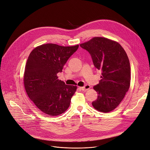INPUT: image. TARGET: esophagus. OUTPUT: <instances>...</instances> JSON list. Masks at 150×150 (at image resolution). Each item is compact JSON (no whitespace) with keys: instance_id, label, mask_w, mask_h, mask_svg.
Returning <instances> with one entry per match:
<instances>
[{"instance_id":"obj_1","label":"esophagus","mask_w":150,"mask_h":150,"mask_svg":"<svg viewBox=\"0 0 150 150\" xmlns=\"http://www.w3.org/2000/svg\"><path fill=\"white\" fill-rule=\"evenodd\" d=\"M90 88V86L89 85H86L83 87H81V89L83 91H86L88 90Z\"/></svg>"}]
</instances>
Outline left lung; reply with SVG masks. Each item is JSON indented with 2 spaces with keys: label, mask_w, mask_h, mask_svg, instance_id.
Instances as JSON below:
<instances>
[{
  "label": "left lung",
  "mask_w": 150,
  "mask_h": 150,
  "mask_svg": "<svg viewBox=\"0 0 150 150\" xmlns=\"http://www.w3.org/2000/svg\"><path fill=\"white\" fill-rule=\"evenodd\" d=\"M80 46L89 53L94 67L101 71L99 83L93 87L98 97L92 105L98 111L110 112L119 105L130 87L128 57L120 44L105 38H93Z\"/></svg>",
  "instance_id": "left-lung-1"
}]
</instances>
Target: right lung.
Instances as JSON below:
<instances>
[{
    "instance_id": "obj_1",
    "label": "right lung",
    "mask_w": 150,
    "mask_h": 150,
    "mask_svg": "<svg viewBox=\"0 0 150 150\" xmlns=\"http://www.w3.org/2000/svg\"><path fill=\"white\" fill-rule=\"evenodd\" d=\"M78 47V45H42L34 49L27 59L24 76L26 92L38 108L48 115H59L70 105L77 87L65 85L57 74Z\"/></svg>"
}]
</instances>
